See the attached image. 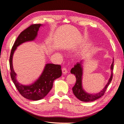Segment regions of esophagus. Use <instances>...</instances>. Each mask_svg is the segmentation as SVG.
Listing matches in <instances>:
<instances>
[{
    "label": "esophagus",
    "mask_w": 124,
    "mask_h": 124,
    "mask_svg": "<svg viewBox=\"0 0 124 124\" xmlns=\"http://www.w3.org/2000/svg\"><path fill=\"white\" fill-rule=\"evenodd\" d=\"M62 72L63 74H66L67 73V72H68V71H67V70L66 68H63L62 69Z\"/></svg>",
    "instance_id": "obj_1"
}]
</instances>
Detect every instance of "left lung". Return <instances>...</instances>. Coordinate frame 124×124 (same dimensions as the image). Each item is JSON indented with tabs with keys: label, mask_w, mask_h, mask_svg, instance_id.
<instances>
[{
	"label": "left lung",
	"mask_w": 124,
	"mask_h": 124,
	"mask_svg": "<svg viewBox=\"0 0 124 124\" xmlns=\"http://www.w3.org/2000/svg\"><path fill=\"white\" fill-rule=\"evenodd\" d=\"M83 60L82 59L80 62H78L74 65V67L71 69V73L74 74L76 77V83L72 87V91L75 96L78 99L82 101H84V102H91V101L98 99L101 97H102L106 92L108 86L110 84L112 80V76H113L114 59H113V62H112L110 67L111 73L108 83L100 92L97 93H87L83 87V85H82V80H83Z\"/></svg>",
	"instance_id": "obj_1"
}]
</instances>
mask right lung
<instances>
[{
	"label": "right lung",
	"mask_w": 124,
	"mask_h": 124,
	"mask_svg": "<svg viewBox=\"0 0 124 124\" xmlns=\"http://www.w3.org/2000/svg\"><path fill=\"white\" fill-rule=\"evenodd\" d=\"M43 26L42 24L31 25L20 33L12 47L9 60L11 77L18 91L24 98L34 101L43 99L50 92L54 80L62 76L61 66L51 63H46L42 73L36 80L29 85H24L18 82L16 78L17 74L13 67V57L18 46L36 39L40 27Z\"/></svg>",
	"instance_id": "1"
}]
</instances>
